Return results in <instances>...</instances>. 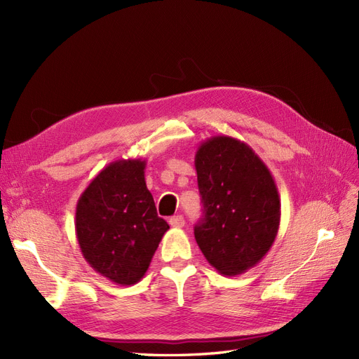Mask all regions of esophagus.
<instances>
[{
  "mask_svg": "<svg viewBox=\"0 0 359 359\" xmlns=\"http://www.w3.org/2000/svg\"><path fill=\"white\" fill-rule=\"evenodd\" d=\"M184 217L182 215H175V217H172V219L169 220V224L172 226V227H182L184 226Z\"/></svg>",
  "mask_w": 359,
  "mask_h": 359,
  "instance_id": "1",
  "label": "esophagus"
}]
</instances>
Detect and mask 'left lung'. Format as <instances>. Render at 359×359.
<instances>
[{
	"instance_id": "obj_1",
	"label": "left lung",
	"mask_w": 359,
	"mask_h": 359,
	"mask_svg": "<svg viewBox=\"0 0 359 359\" xmlns=\"http://www.w3.org/2000/svg\"><path fill=\"white\" fill-rule=\"evenodd\" d=\"M194 168L203 203L196 243L220 274H243L276 241L281 215L276 181L252 147L223 135L203 140Z\"/></svg>"
}]
</instances>
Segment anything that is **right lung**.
Masks as SVG:
<instances>
[{
    "label": "right lung",
    "mask_w": 359,
    "mask_h": 359,
    "mask_svg": "<svg viewBox=\"0 0 359 359\" xmlns=\"http://www.w3.org/2000/svg\"><path fill=\"white\" fill-rule=\"evenodd\" d=\"M147 160L121 158L102 169L76 205V238L90 266L121 286L142 278L169 224L145 182Z\"/></svg>",
    "instance_id": "1"
}]
</instances>
